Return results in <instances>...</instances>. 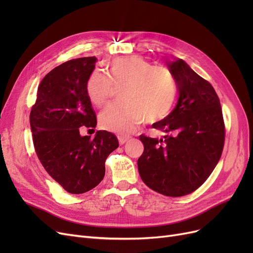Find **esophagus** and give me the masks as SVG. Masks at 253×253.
Segmentation results:
<instances>
[{"instance_id":"esophagus-1","label":"esophagus","mask_w":253,"mask_h":253,"mask_svg":"<svg viewBox=\"0 0 253 253\" xmlns=\"http://www.w3.org/2000/svg\"><path fill=\"white\" fill-rule=\"evenodd\" d=\"M129 139H131V136H128V135H124V134L118 135V140H119L120 144H125Z\"/></svg>"}]
</instances>
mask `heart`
Instances as JSON below:
<instances>
[{"mask_svg": "<svg viewBox=\"0 0 253 253\" xmlns=\"http://www.w3.org/2000/svg\"><path fill=\"white\" fill-rule=\"evenodd\" d=\"M109 77L95 70L86 80L90 102L102 106L108 102L114 85H121L124 102L114 103L99 114L104 129L117 133L132 132L145 119L157 121L172 110L177 86L172 73L163 66H153L140 56L119 57L109 64Z\"/></svg>", "mask_w": 253, "mask_h": 253, "instance_id": "obj_1", "label": "heart"}]
</instances>
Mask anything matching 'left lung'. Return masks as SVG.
<instances>
[{"label": "left lung", "instance_id": "obj_1", "mask_svg": "<svg viewBox=\"0 0 253 253\" xmlns=\"http://www.w3.org/2000/svg\"><path fill=\"white\" fill-rule=\"evenodd\" d=\"M178 99L166 118L153 124L163 138L139 136L143 153L137 165L142 181L166 196L193 192L209 177L224 148L225 126L219 99L211 84L185 61L167 62Z\"/></svg>", "mask_w": 253, "mask_h": 253}]
</instances>
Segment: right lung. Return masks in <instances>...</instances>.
I'll use <instances>...</instances> for the list:
<instances>
[{"label": "right lung", "mask_w": 253, "mask_h": 253, "mask_svg": "<svg viewBox=\"0 0 253 253\" xmlns=\"http://www.w3.org/2000/svg\"><path fill=\"white\" fill-rule=\"evenodd\" d=\"M96 57L70 60L42 79L29 122L38 158L44 169L67 192L81 194L99 185L105 160L118 148L108 131L94 138L80 129L96 127V114L86 94V80L95 70Z\"/></svg>", "instance_id": "1"}]
</instances>
